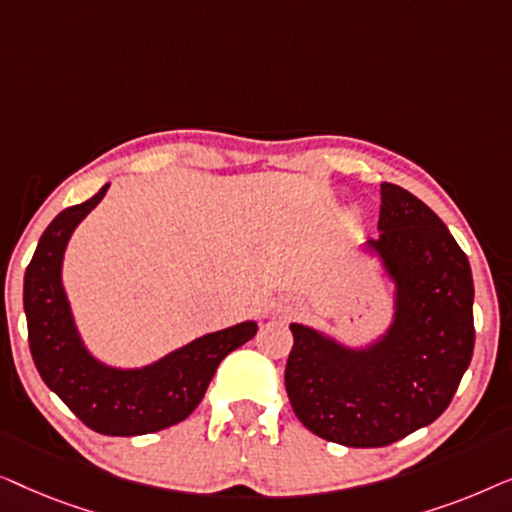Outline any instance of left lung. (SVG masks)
<instances>
[{
    "label": "left lung",
    "instance_id": "left-lung-1",
    "mask_svg": "<svg viewBox=\"0 0 512 512\" xmlns=\"http://www.w3.org/2000/svg\"><path fill=\"white\" fill-rule=\"evenodd\" d=\"M377 240L366 249L394 282V317L366 347L291 324L286 394L319 438L384 447L443 415L473 356V275L431 207L396 184L380 186Z\"/></svg>",
    "mask_w": 512,
    "mask_h": 512
}]
</instances>
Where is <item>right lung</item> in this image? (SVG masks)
Returning <instances> with one entry per match:
<instances>
[{"instance_id":"add662e5","label":"right lung","mask_w":512,"mask_h":512,"mask_svg":"<svg viewBox=\"0 0 512 512\" xmlns=\"http://www.w3.org/2000/svg\"><path fill=\"white\" fill-rule=\"evenodd\" d=\"M109 184L51 221L25 270L23 305L30 352L41 380L83 424L104 436H144L191 415L219 363L254 338L256 321L207 333L142 368H116L95 359L74 324L62 261L76 226L100 205Z\"/></svg>"}]
</instances>
